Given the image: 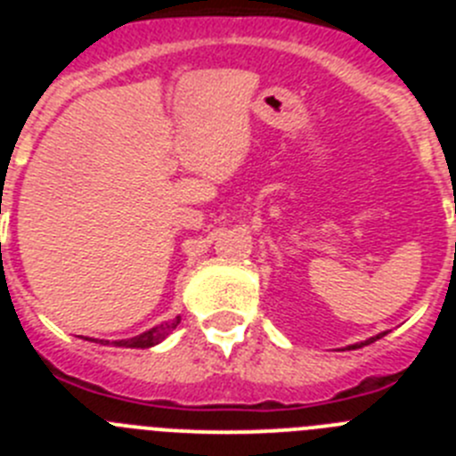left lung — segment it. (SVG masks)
<instances>
[{
  "mask_svg": "<svg viewBox=\"0 0 456 456\" xmlns=\"http://www.w3.org/2000/svg\"><path fill=\"white\" fill-rule=\"evenodd\" d=\"M381 336H386V333H379V336L377 338H370V340H365V342H361V345H370V342H374V340H379V338H381ZM358 347V345H354V347L352 349H356Z\"/></svg>",
  "mask_w": 456,
  "mask_h": 456,
  "instance_id": "1",
  "label": "left lung"
}]
</instances>
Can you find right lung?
<instances>
[{
	"mask_svg": "<svg viewBox=\"0 0 456 456\" xmlns=\"http://www.w3.org/2000/svg\"><path fill=\"white\" fill-rule=\"evenodd\" d=\"M178 324H180V317H175V320L164 322V324L155 326V329H151V331H146V333H141V336H136V338H130V340H116L114 345L116 347L148 349V347H152V345H157V342H162L164 338H167L168 333H171ZM100 345H109V340H100Z\"/></svg>",
	"mask_w": 456,
	"mask_h": 456,
	"instance_id": "right-lung-1",
	"label": "right lung"
}]
</instances>
